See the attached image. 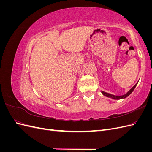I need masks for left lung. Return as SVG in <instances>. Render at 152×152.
<instances>
[{
	"mask_svg": "<svg viewBox=\"0 0 152 152\" xmlns=\"http://www.w3.org/2000/svg\"><path fill=\"white\" fill-rule=\"evenodd\" d=\"M137 83L134 86H133V87H132V88H131L129 91L126 94H124V95H122V96H115V95H113V94H109V93H106V92H104V91H102V93L104 96H107V97L113 99H124V98H127L128 96H129V95L132 93V91H134V89H135V87H136V86H137Z\"/></svg>",
	"mask_w": 152,
	"mask_h": 152,
	"instance_id": "left-lung-1",
	"label": "left lung"
}]
</instances>
